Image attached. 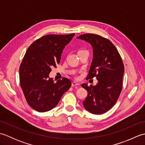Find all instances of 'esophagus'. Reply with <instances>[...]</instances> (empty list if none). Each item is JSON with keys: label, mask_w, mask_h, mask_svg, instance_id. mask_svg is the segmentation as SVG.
<instances>
[{"label": "esophagus", "mask_w": 145, "mask_h": 145, "mask_svg": "<svg viewBox=\"0 0 145 145\" xmlns=\"http://www.w3.org/2000/svg\"><path fill=\"white\" fill-rule=\"evenodd\" d=\"M76 86H80V84L78 82H73L72 84V87H76Z\"/></svg>", "instance_id": "obj_1"}]
</instances>
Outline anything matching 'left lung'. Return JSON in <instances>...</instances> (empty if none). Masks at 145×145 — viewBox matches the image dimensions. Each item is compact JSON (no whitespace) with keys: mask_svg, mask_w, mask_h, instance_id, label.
Returning <instances> with one entry per match:
<instances>
[{"mask_svg":"<svg viewBox=\"0 0 145 145\" xmlns=\"http://www.w3.org/2000/svg\"><path fill=\"white\" fill-rule=\"evenodd\" d=\"M91 45L93 58L87 80L96 77L95 86L83 84L88 95L83 101L89 112L100 115L112 108L121 93L125 67L118 51L108 39L93 33H85L77 37Z\"/></svg>","mask_w":145,"mask_h":145,"instance_id":"8db88e82","label":"left lung"}]
</instances>
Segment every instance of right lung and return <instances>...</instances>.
Returning a JSON list of instances; mask_svg holds the SVG:
<instances>
[{"label": "right lung", "instance_id": "1", "mask_svg": "<svg viewBox=\"0 0 145 145\" xmlns=\"http://www.w3.org/2000/svg\"><path fill=\"white\" fill-rule=\"evenodd\" d=\"M75 33L49 34L36 40L29 46L19 68L20 85L27 102L39 112L53 109L70 88L69 79L55 82L48 78L52 67H57L65 47Z\"/></svg>", "mask_w": 145, "mask_h": 145}]
</instances>
